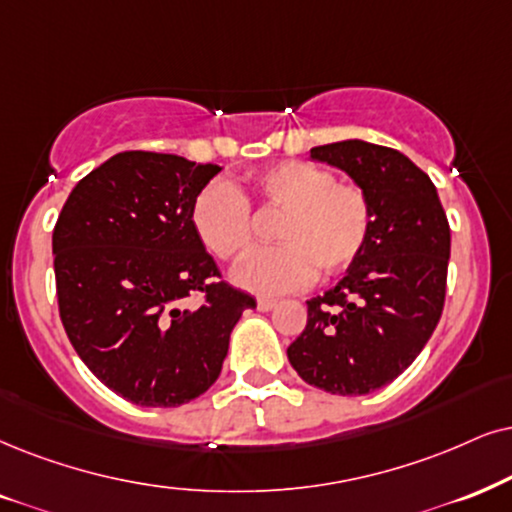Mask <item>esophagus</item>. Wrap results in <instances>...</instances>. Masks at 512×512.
<instances>
[{"instance_id":"34e87169","label":"esophagus","mask_w":512,"mask_h":512,"mask_svg":"<svg viewBox=\"0 0 512 512\" xmlns=\"http://www.w3.org/2000/svg\"><path fill=\"white\" fill-rule=\"evenodd\" d=\"M274 307L276 300H269V297H260V300H257V309H260V312H271Z\"/></svg>"}]
</instances>
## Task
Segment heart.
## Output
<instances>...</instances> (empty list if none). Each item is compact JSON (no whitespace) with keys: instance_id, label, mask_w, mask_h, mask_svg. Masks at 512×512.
Wrapping results in <instances>:
<instances>
[{"instance_id":"heart-1","label":"heart","mask_w":512,"mask_h":512,"mask_svg":"<svg viewBox=\"0 0 512 512\" xmlns=\"http://www.w3.org/2000/svg\"><path fill=\"white\" fill-rule=\"evenodd\" d=\"M248 200L264 210L283 212L276 224L281 245L250 252L234 269L238 286L255 295H286L321 276H335L357 262L373 226L368 193L338 181L328 167L304 160L276 163L248 177L241 193L226 181H212L191 208L200 243L219 260H236L252 248Z\"/></svg>"}]
</instances>
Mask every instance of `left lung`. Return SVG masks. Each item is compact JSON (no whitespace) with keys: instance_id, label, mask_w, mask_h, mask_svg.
Here are the masks:
<instances>
[{"instance_id":"1","label":"left lung","mask_w":512,"mask_h":512,"mask_svg":"<svg viewBox=\"0 0 512 512\" xmlns=\"http://www.w3.org/2000/svg\"><path fill=\"white\" fill-rule=\"evenodd\" d=\"M371 198L373 226L338 286L307 300L288 359L304 383L368 394L392 383L428 345L444 309L451 231L428 174L394 148L347 139L312 148Z\"/></svg>"}]
</instances>
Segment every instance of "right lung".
<instances>
[{"label": "right lung", "instance_id": "obj_1", "mask_svg": "<svg viewBox=\"0 0 512 512\" xmlns=\"http://www.w3.org/2000/svg\"><path fill=\"white\" fill-rule=\"evenodd\" d=\"M222 170L125 151L77 181L54 226L58 314L103 385L137 406H181L219 378L255 297L219 281L193 200ZM203 292L198 310L180 302Z\"/></svg>", "mask_w": 512, "mask_h": 512}]
</instances>
